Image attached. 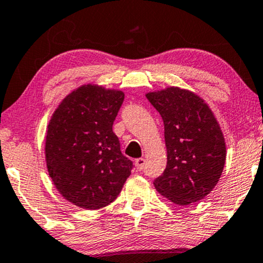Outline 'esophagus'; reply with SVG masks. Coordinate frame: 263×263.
I'll use <instances>...</instances> for the list:
<instances>
[{
	"label": "esophagus",
	"instance_id": "esophagus-1",
	"mask_svg": "<svg viewBox=\"0 0 263 263\" xmlns=\"http://www.w3.org/2000/svg\"><path fill=\"white\" fill-rule=\"evenodd\" d=\"M135 164H137L139 171H144L145 166H146V161H145V158L142 157L138 158V160H135Z\"/></svg>",
	"mask_w": 263,
	"mask_h": 263
}]
</instances>
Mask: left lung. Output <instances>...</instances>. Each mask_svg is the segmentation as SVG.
<instances>
[{"label":"left lung","mask_w":263,"mask_h":263,"mask_svg":"<svg viewBox=\"0 0 263 263\" xmlns=\"http://www.w3.org/2000/svg\"><path fill=\"white\" fill-rule=\"evenodd\" d=\"M164 124L167 166L154 184L178 205L203 199L221 178L226 162L224 138L202 99L187 90L168 87L146 95Z\"/></svg>","instance_id":"obj_1"}]
</instances>
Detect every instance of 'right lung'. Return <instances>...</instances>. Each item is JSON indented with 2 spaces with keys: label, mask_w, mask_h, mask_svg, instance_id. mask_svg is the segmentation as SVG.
<instances>
[{
  "label": "right lung",
  "mask_w": 263,
  "mask_h": 263,
  "mask_svg": "<svg viewBox=\"0 0 263 263\" xmlns=\"http://www.w3.org/2000/svg\"><path fill=\"white\" fill-rule=\"evenodd\" d=\"M122 91L84 85L63 100L46 135L50 177L64 199L87 210L115 201L134 163L121 151L113 133Z\"/></svg>",
  "instance_id": "1"
}]
</instances>
